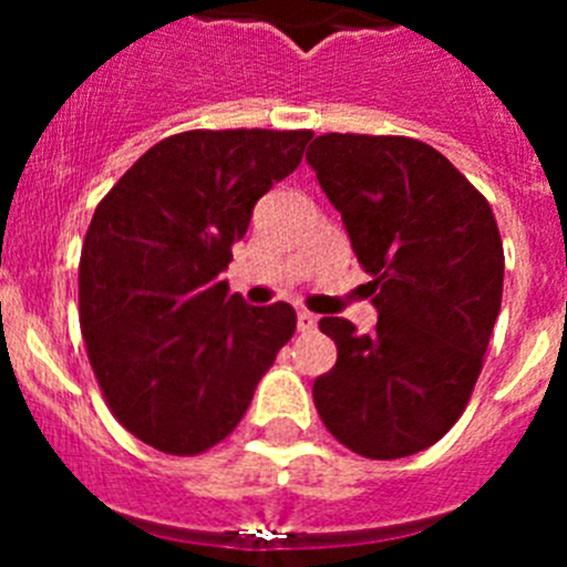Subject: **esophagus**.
<instances>
[{
    "label": "esophagus",
    "instance_id": "1",
    "mask_svg": "<svg viewBox=\"0 0 567 567\" xmlns=\"http://www.w3.org/2000/svg\"><path fill=\"white\" fill-rule=\"evenodd\" d=\"M315 327H318V318H315L312 312H307V309H300V312H298V329H300V332H312Z\"/></svg>",
    "mask_w": 567,
    "mask_h": 567
}]
</instances>
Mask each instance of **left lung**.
<instances>
[{"label":"left lung","mask_w":567,"mask_h":567,"mask_svg":"<svg viewBox=\"0 0 567 567\" xmlns=\"http://www.w3.org/2000/svg\"><path fill=\"white\" fill-rule=\"evenodd\" d=\"M372 275L378 327L323 318L338 363L312 385L332 437L398 460L460 420L503 300L505 255L488 202L443 153L405 135H318L307 153Z\"/></svg>","instance_id":"left-lung-1"}]
</instances>
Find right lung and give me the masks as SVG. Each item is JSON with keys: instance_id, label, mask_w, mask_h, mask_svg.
<instances>
[{"instance_id": "1", "label": "right lung", "mask_w": 567, "mask_h": 567, "mask_svg": "<svg viewBox=\"0 0 567 567\" xmlns=\"http://www.w3.org/2000/svg\"><path fill=\"white\" fill-rule=\"evenodd\" d=\"M312 130H189L118 178L79 260V323L110 412L164 454L233 434L295 334L284 300L249 307L221 272L252 207L303 158Z\"/></svg>"}]
</instances>
